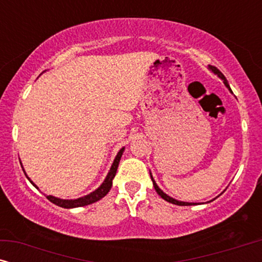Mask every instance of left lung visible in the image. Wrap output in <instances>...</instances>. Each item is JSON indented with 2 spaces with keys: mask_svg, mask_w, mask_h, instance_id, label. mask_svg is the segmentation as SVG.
<instances>
[{
  "mask_svg": "<svg viewBox=\"0 0 262 262\" xmlns=\"http://www.w3.org/2000/svg\"><path fill=\"white\" fill-rule=\"evenodd\" d=\"M209 69L212 71L213 74H216L218 77L221 78V80H223V82H224V84L227 85V88L229 89V91L231 92V89H230V85H229V83H228V81H227V78H225V76L223 74L221 73L220 70L217 69L216 67H212V66H209ZM150 177H151V180H152V185H154V187H155V191L157 192V194H159L161 198L162 199H164L166 200V202H168V203H171V204H175V205H180V206H185V205H195V203H186V202H179V200H177V199H174V198H171V196H169V195H167L166 193H164L162 189H161L159 186L156 185V182H155V180H154V178H152V175H151V173H150Z\"/></svg>",
  "mask_w": 262,
  "mask_h": 262,
  "instance_id": "obj_1",
  "label": "left lung"
}]
</instances>
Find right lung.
<instances>
[{"label":"right lung","mask_w":262,"mask_h":262,"mask_svg":"<svg viewBox=\"0 0 262 262\" xmlns=\"http://www.w3.org/2000/svg\"><path fill=\"white\" fill-rule=\"evenodd\" d=\"M124 149L125 148H121L119 150V152L117 154L116 159H114V161H113V164H112V167H111L108 174H107L105 181H103L101 186H100L99 188H96L94 192L89 193V194L81 196V198H77V199H60V198H56V196H52V195H48V199L51 203L56 204L57 206L64 207V209H74V207H81V206L89 205V204H93V203L98 202V200H100L101 198H103V196H105L107 193L110 192L111 187H112V181H113L114 177H116L118 166H119V161L121 159V155H123V152H124ZM23 170H24V168H23ZM25 175H26V178L30 180L31 184L33 185L34 187H37V186L33 184V181H32L31 179L27 177L26 173H25Z\"/></svg>","instance_id":"add662e5"}]
</instances>
